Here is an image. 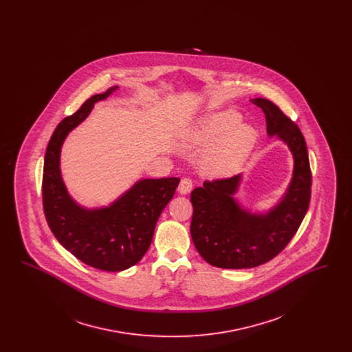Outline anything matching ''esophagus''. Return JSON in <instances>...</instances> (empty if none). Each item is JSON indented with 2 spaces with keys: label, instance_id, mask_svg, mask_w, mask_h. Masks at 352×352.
Returning <instances> with one entry per match:
<instances>
[{
  "label": "esophagus",
  "instance_id": "esophagus-1",
  "mask_svg": "<svg viewBox=\"0 0 352 352\" xmlns=\"http://www.w3.org/2000/svg\"><path fill=\"white\" fill-rule=\"evenodd\" d=\"M191 188H192V181H191L190 178H184V179L181 181L179 186H178V191H179V194H182V195L188 194V192L191 191Z\"/></svg>",
  "mask_w": 352,
  "mask_h": 352
}]
</instances>
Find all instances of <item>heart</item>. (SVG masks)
Here are the masks:
<instances>
[{"label": "heart", "instance_id": "b5f03b06", "mask_svg": "<svg viewBox=\"0 0 352 352\" xmlns=\"http://www.w3.org/2000/svg\"><path fill=\"white\" fill-rule=\"evenodd\" d=\"M241 115L228 109L203 118L191 134L197 146H211L201 158V171L210 178H227L245 164L257 141L256 129L240 124Z\"/></svg>", "mask_w": 352, "mask_h": 352}]
</instances>
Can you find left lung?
<instances>
[{
    "label": "left lung",
    "mask_w": 352,
    "mask_h": 352,
    "mask_svg": "<svg viewBox=\"0 0 352 352\" xmlns=\"http://www.w3.org/2000/svg\"><path fill=\"white\" fill-rule=\"evenodd\" d=\"M251 101L263 109L269 137L283 141L292 153L293 175L284 197L267 212H252L234 198L241 174L206 181L192 190V243L201 257L218 268H254L268 263L296 234L310 203L311 171L300 128L272 101Z\"/></svg>",
    "instance_id": "obj_1"
}]
</instances>
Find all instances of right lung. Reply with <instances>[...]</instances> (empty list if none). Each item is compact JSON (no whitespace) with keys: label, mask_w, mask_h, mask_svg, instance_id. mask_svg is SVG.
Segmentation results:
<instances>
[{"label":"right lung","mask_w":352,"mask_h":352,"mask_svg":"<svg viewBox=\"0 0 352 352\" xmlns=\"http://www.w3.org/2000/svg\"><path fill=\"white\" fill-rule=\"evenodd\" d=\"M118 88L89 98L58 124L46 149L42 181L43 210L51 232L84 264L107 272L131 268L144 257L157 220L179 184V178L140 179L113 203L98 208H85L69 195L60 171L63 142L88 118L94 105Z\"/></svg>","instance_id":"add662e5"}]
</instances>
